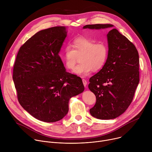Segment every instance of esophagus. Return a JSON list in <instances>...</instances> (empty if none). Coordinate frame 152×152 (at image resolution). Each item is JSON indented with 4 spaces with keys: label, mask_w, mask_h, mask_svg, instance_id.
I'll list each match as a JSON object with an SVG mask.
<instances>
[{
    "label": "esophagus",
    "mask_w": 152,
    "mask_h": 152,
    "mask_svg": "<svg viewBox=\"0 0 152 152\" xmlns=\"http://www.w3.org/2000/svg\"><path fill=\"white\" fill-rule=\"evenodd\" d=\"M82 82H83V85L85 87H86V85H87V82H86V80L85 79H82Z\"/></svg>",
    "instance_id": "1"
}]
</instances>
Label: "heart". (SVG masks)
I'll list each match as a JSON object with an SVG mask.
<instances>
[{
	"label": "heart",
	"mask_w": 152,
	"mask_h": 152,
	"mask_svg": "<svg viewBox=\"0 0 152 152\" xmlns=\"http://www.w3.org/2000/svg\"><path fill=\"white\" fill-rule=\"evenodd\" d=\"M72 48L67 46L64 50L62 57L65 66L70 70L74 69L80 58V62L75 68L74 73L80 76L88 75L92 70H100L106 62L108 48L103 42H96L91 38L80 36L72 42Z\"/></svg>",
	"instance_id": "b5f03b06"
}]
</instances>
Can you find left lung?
Segmentation results:
<instances>
[{"label":"left lung","mask_w":152,"mask_h":152,"mask_svg":"<svg viewBox=\"0 0 152 152\" xmlns=\"http://www.w3.org/2000/svg\"><path fill=\"white\" fill-rule=\"evenodd\" d=\"M110 24L87 25L83 28L104 29ZM108 56L103 68L90 79L88 88L96 96L90 110L92 116L101 120L114 119L131 104L140 81L139 55L133 43L115 28L107 34Z\"/></svg>","instance_id":"obj_1"}]
</instances>
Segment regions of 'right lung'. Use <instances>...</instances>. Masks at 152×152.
<instances>
[{"mask_svg":"<svg viewBox=\"0 0 152 152\" xmlns=\"http://www.w3.org/2000/svg\"><path fill=\"white\" fill-rule=\"evenodd\" d=\"M67 28L41 30L21 46L12 79L18 102L35 118L47 123L61 120L70 99L84 91L81 78L66 71L59 55Z\"/></svg>","mask_w":152,"mask_h":152,"instance_id":"add662e5","label":"right lung"}]
</instances>
